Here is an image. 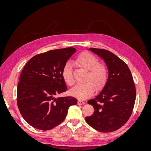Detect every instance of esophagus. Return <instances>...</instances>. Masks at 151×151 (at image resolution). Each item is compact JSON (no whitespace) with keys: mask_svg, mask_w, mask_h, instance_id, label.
I'll use <instances>...</instances> for the list:
<instances>
[{"mask_svg":"<svg viewBox=\"0 0 151 151\" xmlns=\"http://www.w3.org/2000/svg\"><path fill=\"white\" fill-rule=\"evenodd\" d=\"M84 103H85L83 101H82V100H80V99H79L78 101H77V104H84Z\"/></svg>","mask_w":151,"mask_h":151,"instance_id":"1","label":"esophagus"}]
</instances>
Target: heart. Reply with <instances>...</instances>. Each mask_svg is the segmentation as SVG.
Instances as JSON below:
<instances>
[{"mask_svg": "<svg viewBox=\"0 0 151 151\" xmlns=\"http://www.w3.org/2000/svg\"><path fill=\"white\" fill-rule=\"evenodd\" d=\"M76 63L79 67L87 71L84 84H77L70 90V93L80 99H85L92 95L94 91L101 89L106 81L107 70L104 65L99 63L97 57L88 52L81 54L76 58ZM62 76L68 85L74 83L72 68L69 62H67L62 69Z\"/></svg>", "mask_w": 151, "mask_h": 151, "instance_id": "1", "label": "heart"}]
</instances>
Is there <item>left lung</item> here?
<instances>
[{
  "label": "left lung",
  "mask_w": 151,
  "mask_h": 151,
  "mask_svg": "<svg viewBox=\"0 0 151 151\" xmlns=\"http://www.w3.org/2000/svg\"><path fill=\"white\" fill-rule=\"evenodd\" d=\"M89 50L103 59L108 77L103 89L88 101L94 111L85 120L99 132L115 131L128 121L133 111L136 97L133 77L126 63L112 52L99 48Z\"/></svg>",
  "instance_id": "1"
}]
</instances>
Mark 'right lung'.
Returning <instances> with one entry per match:
<instances>
[{
	"instance_id": "obj_1",
	"label": "right lung",
	"mask_w": 151,
	"mask_h": 151,
	"mask_svg": "<svg viewBox=\"0 0 151 151\" xmlns=\"http://www.w3.org/2000/svg\"><path fill=\"white\" fill-rule=\"evenodd\" d=\"M76 51L68 47L38 54L22 69L17 88V106L24 119L35 129L55 127L64 120L68 108L77 104L74 97H55L67 91L62 69Z\"/></svg>"
}]
</instances>
